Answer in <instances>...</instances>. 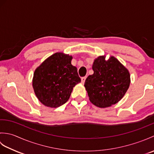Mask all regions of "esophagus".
I'll return each instance as SVG.
<instances>
[{"label":"esophagus","mask_w":154,"mask_h":154,"mask_svg":"<svg viewBox=\"0 0 154 154\" xmlns=\"http://www.w3.org/2000/svg\"><path fill=\"white\" fill-rule=\"evenodd\" d=\"M86 78H87L86 76L85 77H83L82 78H81V83H84L85 81V80H86Z\"/></svg>","instance_id":"1"}]
</instances>
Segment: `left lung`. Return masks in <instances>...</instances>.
I'll list each match as a JSON object with an SVG mask.
<instances>
[{"label": "left lung", "mask_w": 154, "mask_h": 154, "mask_svg": "<svg viewBox=\"0 0 154 154\" xmlns=\"http://www.w3.org/2000/svg\"><path fill=\"white\" fill-rule=\"evenodd\" d=\"M94 73L85 83L91 103L100 108L110 106L119 102L128 89L130 76L127 69L114 57L105 60L100 56L93 65Z\"/></svg>", "instance_id": "left-lung-1"}]
</instances>
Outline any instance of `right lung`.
<instances>
[{
  "instance_id": "add662e5",
  "label": "right lung",
  "mask_w": 154,
  "mask_h": 154,
  "mask_svg": "<svg viewBox=\"0 0 154 154\" xmlns=\"http://www.w3.org/2000/svg\"><path fill=\"white\" fill-rule=\"evenodd\" d=\"M72 57L55 53L45 60L34 73L32 84L35 95L44 105L56 108L69 99L73 88L81 82Z\"/></svg>"
}]
</instances>
